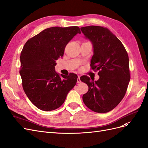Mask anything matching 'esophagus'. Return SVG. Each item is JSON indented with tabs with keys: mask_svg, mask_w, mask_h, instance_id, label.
<instances>
[{
	"mask_svg": "<svg viewBox=\"0 0 148 148\" xmlns=\"http://www.w3.org/2000/svg\"><path fill=\"white\" fill-rule=\"evenodd\" d=\"M81 80H80V77L79 76H78V78H77V83H81Z\"/></svg>",
	"mask_w": 148,
	"mask_h": 148,
	"instance_id": "esophagus-1",
	"label": "esophagus"
}]
</instances>
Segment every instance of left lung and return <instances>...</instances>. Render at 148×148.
Listing matches in <instances>:
<instances>
[{"label":"left lung","instance_id":"left-lung-1","mask_svg":"<svg viewBox=\"0 0 148 148\" xmlns=\"http://www.w3.org/2000/svg\"><path fill=\"white\" fill-rule=\"evenodd\" d=\"M81 30L92 44L90 65L92 70L99 71V76L95 82L87 76L80 78L89 88L83 101L95 112H108L119 104L126 93L130 80L128 53L122 43L107 28L89 26Z\"/></svg>","mask_w":148,"mask_h":148}]
</instances>
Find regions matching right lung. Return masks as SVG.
<instances>
[{
	"instance_id": "obj_1",
	"label": "right lung",
	"mask_w": 148,
	"mask_h": 148,
	"mask_svg": "<svg viewBox=\"0 0 148 148\" xmlns=\"http://www.w3.org/2000/svg\"><path fill=\"white\" fill-rule=\"evenodd\" d=\"M78 33H81L78 26L49 28L28 40L22 49V85L28 99L38 109L51 111L59 108L77 83V75H59L55 66L56 60L63 57L66 44Z\"/></svg>"
}]
</instances>
